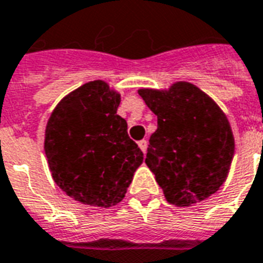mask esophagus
<instances>
[{
  "label": "esophagus",
  "mask_w": 263,
  "mask_h": 263,
  "mask_svg": "<svg viewBox=\"0 0 263 263\" xmlns=\"http://www.w3.org/2000/svg\"><path fill=\"white\" fill-rule=\"evenodd\" d=\"M138 146H139L140 150H142L143 153H146V150H147V140L145 139L139 140V142H138Z\"/></svg>",
  "instance_id": "esophagus-1"
}]
</instances>
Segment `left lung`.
I'll list each match as a JSON object with an SVG mask.
<instances>
[{
    "mask_svg": "<svg viewBox=\"0 0 263 263\" xmlns=\"http://www.w3.org/2000/svg\"><path fill=\"white\" fill-rule=\"evenodd\" d=\"M138 93L157 116L145 163L168 203L190 207L216 193L229 174L234 136L215 100L186 81Z\"/></svg>",
    "mask_w": 263,
    "mask_h": 263,
    "instance_id": "1",
    "label": "left lung"
}]
</instances>
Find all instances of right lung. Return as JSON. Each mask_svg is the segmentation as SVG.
<instances>
[{"instance_id": "add662e5", "label": "right lung", "mask_w": 263, "mask_h": 263, "mask_svg": "<svg viewBox=\"0 0 263 263\" xmlns=\"http://www.w3.org/2000/svg\"><path fill=\"white\" fill-rule=\"evenodd\" d=\"M121 95L95 80L66 95L45 128L44 150L55 183L69 197L109 208L127 193L143 153L117 114Z\"/></svg>"}]
</instances>
